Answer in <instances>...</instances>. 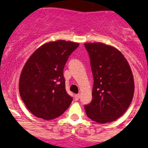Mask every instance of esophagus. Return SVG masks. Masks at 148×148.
Wrapping results in <instances>:
<instances>
[{
	"label": "esophagus",
	"instance_id": "obj_1",
	"mask_svg": "<svg viewBox=\"0 0 148 148\" xmlns=\"http://www.w3.org/2000/svg\"><path fill=\"white\" fill-rule=\"evenodd\" d=\"M80 94H76L75 96H74V99H75V100H78V99H80Z\"/></svg>",
	"mask_w": 148,
	"mask_h": 148
}]
</instances>
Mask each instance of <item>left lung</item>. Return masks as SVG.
I'll return each instance as SVG.
<instances>
[{
  "label": "left lung",
  "mask_w": 148,
  "mask_h": 148,
  "mask_svg": "<svg viewBox=\"0 0 148 148\" xmlns=\"http://www.w3.org/2000/svg\"><path fill=\"white\" fill-rule=\"evenodd\" d=\"M93 76V99L84 106L90 119L107 123L123 115L132 101L133 74L123 54L102 42L84 43Z\"/></svg>",
  "instance_id": "1"
}]
</instances>
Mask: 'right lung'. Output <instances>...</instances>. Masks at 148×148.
Masks as SVG:
<instances>
[{
	"instance_id": "right-lung-1",
	"label": "right lung",
	"mask_w": 148,
	"mask_h": 148,
	"mask_svg": "<svg viewBox=\"0 0 148 148\" xmlns=\"http://www.w3.org/2000/svg\"><path fill=\"white\" fill-rule=\"evenodd\" d=\"M79 43L57 40L43 44L24 64L19 80L21 99L32 115L45 120L58 117L72 97L65 90L63 70Z\"/></svg>"
}]
</instances>
